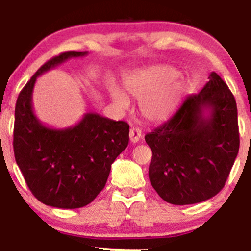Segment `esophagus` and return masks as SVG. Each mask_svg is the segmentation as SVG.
Returning a JSON list of instances; mask_svg holds the SVG:
<instances>
[{"mask_svg":"<svg viewBox=\"0 0 251 251\" xmlns=\"http://www.w3.org/2000/svg\"><path fill=\"white\" fill-rule=\"evenodd\" d=\"M143 133H142V130L139 128H131L130 129V132H129V137H130V142L132 144H136L139 142V139L142 138Z\"/></svg>","mask_w":251,"mask_h":251,"instance_id":"esophagus-1","label":"esophagus"}]
</instances>
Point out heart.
Listing matches in <instances>:
<instances>
[{"label": "heart", "mask_w": 251, "mask_h": 251, "mask_svg": "<svg viewBox=\"0 0 251 251\" xmlns=\"http://www.w3.org/2000/svg\"><path fill=\"white\" fill-rule=\"evenodd\" d=\"M179 71L168 65H157L136 70L123 78L125 89L132 98L139 100V112L150 122L166 120L184 95L186 84ZM109 95L120 111L129 108L128 96L118 85L109 87Z\"/></svg>", "instance_id": "b5f03b06"}]
</instances>
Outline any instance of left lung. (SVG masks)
Wrapping results in <instances>:
<instances>
[{
  "instance_id": "8db88e82",
  "label": "left lung",
  "mask_w": 251,
  "mask_h": 251,
  "mask_svg": "<svg viewBox=\"0 0 251 251\" xmlns=\"http://www.w3.org/2000/svg\"><path fill=\"white\" fill-rule=\"evenodd\" d=\"M199 94L184 98L174 115L145 136L152 150L149 177L171 204L199 203L224 187L239 152L234 96L211 72Z\"/></svg>"
}]
</instances>
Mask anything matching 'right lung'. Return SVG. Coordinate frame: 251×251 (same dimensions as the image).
Here are the masks:
<instances>
[{
  "mask_svg": "<svg viewBox=\"0 0 251 251\" xmlns=\"http://www.w3.org/2000/svg\"><path fill=\"white\" fill-rule=\"evenodd\" d=\"M87 54L70 51L47 61L16 102V162L34 197L50 207L76 209L94 201L105 187L112 163L129 143V126L125 121L85 113L75 126L54 129L44 126L33 111L37 77L71 58Z\"/></svg>",
  "mask_w": 251,
  "mask_h": 251,
  "instance_id": "obj_1",
  "label": "right lung"
}]
</instances>
